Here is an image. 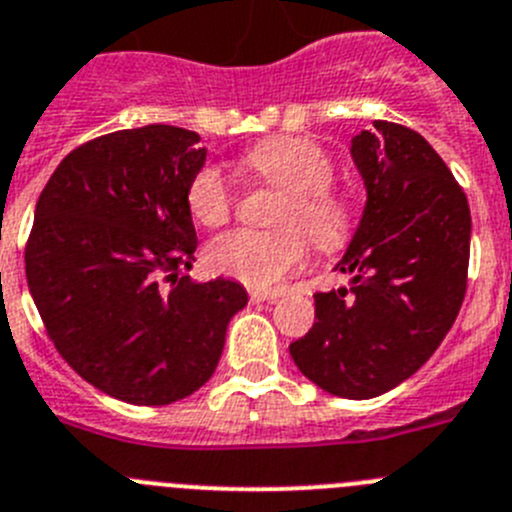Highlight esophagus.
<instances>
[{
    "label": "esophagus",
    "instance_id": "34e87169",
    "mask_svg": "<svg viewBox=\"0 0 512 512\" xmlns=\"http://www.w3.org/2000/svg\"><path fill=\"white\" fill-rule=\"evenodd\" d=\"M279 299V292H251V302H276Z\"/></svg>",
    "mask_w": 512,
    "mask_h": 512
}]
</instances>
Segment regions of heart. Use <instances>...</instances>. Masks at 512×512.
I'll list each match as a JSON object with an SVG mask.
<instances>
[{
    "instance_id": "1",
    "label": "heart",
    "mask_w": 512,
    "mask_h": 512,
    "mask_svg": "<svg viewBox=\"0 0 512 512\" xmlns=\"http://www.w3.org/2000/svg\"><path fill=\"white\" fill-rule=\"evenodd\" d=\"M243 170L287 192L279 203L276 220L297 223L322 251L340 248L353 228L348 200L330 190L332 159L320 144L302 137H274L248 149L241 159ZM187 208L205 228H218L231 218L233 192L215 164H205L187 185ZM294 225L271 231H238L213 238L205 261L218 274L243 281L246 287L269 289L289 271L297 269L307 253V241Z\"/></svg>"
}]
</instances>
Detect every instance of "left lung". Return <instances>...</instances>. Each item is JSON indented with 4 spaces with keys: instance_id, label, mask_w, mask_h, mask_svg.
I'll use <instances>...</instances> for the list:
<instances>
[{
    "instance_id": "8db88e82",
    "label": "left lung",
    "mask_w": 512,
    "mask_h": 512,
    "mask_svg": "<svg viewBox=\"0 0 512 512\" xmlns=\"http://www.w3.org/2000/svg\"><path fill=\"white\" fill-rule=\"evenodd\" d=\"M350 142L365 208L335 269L350 289L314 294V325L289 345L314 386L375 398L416 373L452 330L467 289L472 218L444 159L414 129L373 121Z\"/></svg>"
}]
</instances>
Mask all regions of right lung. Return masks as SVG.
<instances>
[{
  "mask_svg": "<svg viewBox=\"0 0 512 512\" xmlns=\"http://www.w3.org/2000/svg\"><path fill=\"white\" fill-rule=\"evenodd\" d=\"M200 134L121 129L73 149L48 180L25 248L27 287L50 340L98 391L167 406L208 383L233 314L231 279L192 281L198 236L187 185Z\"/></svg>",
  "mask_w": 512,
  "mask_h": 512,
  "instance_id": "add662e5",
  "label": "right lung"
}]
</instances>
